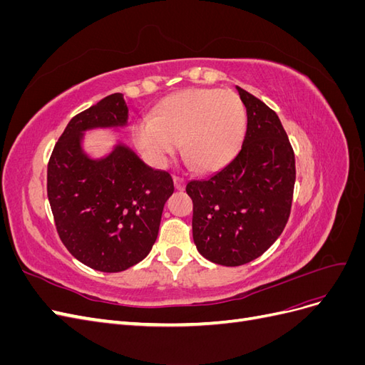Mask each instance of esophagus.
Wrapping results in <instances>:
<instances>
[{
	"instance_id": "1",
	"label": "esophagus",
	"mask_w": 365,
	"mask_h": 365,
	"mask_svg": "<svg viewBox=\"0 0 365 365\" xmlns=\"http://www.w3.org/2000/svg\"><path fill=\"white\" fill-rule=\"evenodd\" d=\"M173 182H175V189L176 190H184V178L182 176H178V175H173Z\"/></svg>"
}]
</instances>
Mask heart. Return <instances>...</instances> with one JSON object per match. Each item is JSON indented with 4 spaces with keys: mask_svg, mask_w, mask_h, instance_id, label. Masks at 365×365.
Masks as SVG:
<instances>
[{
    "mask_svg": "<svg viewBox=\"0 0 365 365\" xmlns=\"http://www.w3.org/2000/svg\"><path fill=\"white\" fill-rule=\"evenodd\" d=\"M247 130V109L233 91L190 88L170 94L152 115L134 121L132 137L140 150L157 164L178 150L196 170H217L233 158Z\"/></svg>",
    "mask_w": 365,
    "mask_h": 365,
    "instance_id": "heart-1",
    "label": "heart"
}]
</instances>
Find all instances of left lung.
<instances>
[{
    "label": "left lung",
    "mask_w": 365,
    "mask_h": 365,
    "mask_svg": "<svg viewBox=\"0 0 365 365\" xmlns=\"http://www.w3.org/2000/svg\"><path fill=\"white\" fill-rule=\"evenodd\" d=\"M247 108L242 149L207 180L190 181L193 240L210 262L245 264L267 251L288 222L295 155L282 121L269 106L237 86Z\"/></svg>",
    "instance_id": "8db88e82"
}]
</instances>
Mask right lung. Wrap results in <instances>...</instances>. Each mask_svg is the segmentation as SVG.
Listing matches in <instances>:
<instances>
[{
  "instance_id": "right-lung-1",
  "label": "right lung",
  "mask_w": 365,
  "mask_h": 365,
  "mask_svg": "<svg viewBox=\"0 0 365 365\" xmlns=\"http://www.w3.org/2000/svg\"><path fill=\"white\" fill-rule=\"evenodd\" d=\"M126 120L123 94L102 98L70 120L47 168V195L62 244L103 272L125 271L148 256L175 189L169 172L150 169L125 146L98 161L82 152L83 130L123 126Z\"/></svg>"
}]
</instances>
